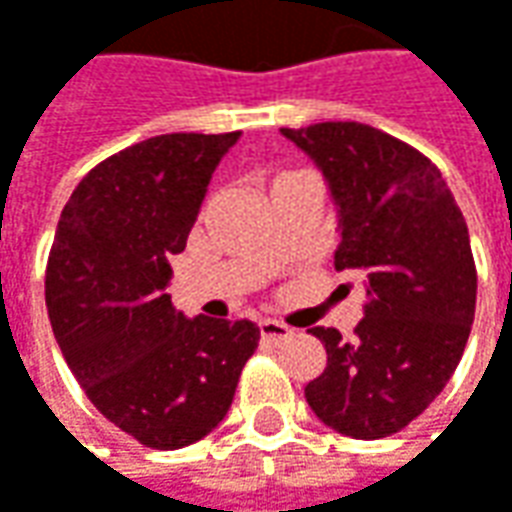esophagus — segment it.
Instances as JSON below:
<instances>
[{
    "label": "esophagus",
    "instance_id": "obj_1",
    "mask_svg": "<svg viewBox=\"0 0 512 512\" xmlns=\"http://www.w3.org/2000/svg\"><path fill=\"white\" fill-rule=\"evenodd\" d=\"M259 333H262V342L279 344V342H285L293 330H290L285 322H276V319H262V322H259Z\"/></svg>",
    "mask_w": 512,
    "mask_h": 512
}]
</instances>
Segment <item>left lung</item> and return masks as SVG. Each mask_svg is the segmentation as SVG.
<instances>
[{"label": "left lung", "instance_id": "8db88e82", "mask_svg": "<svg viewBox=\"0 0 512 512\" xmlns=\"http://www.w3.org/2000/svg\"><path fill=\"white\" fill-rule=\"evenodd\" d=\"M322 168L339 205L336 270L367 285L356 339L313 327L325 370L305 387L310 410L350 439H384L422 416L459 367L476 316L467 222L439 168L362 122L282 128Z\"/></svg>", "mask_w": 512, "mask_h": 512}]
</instances>
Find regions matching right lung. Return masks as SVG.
Instances as JSON below:
<instances>
[{
  "label": "right lung",
  "instance_id": "add662e5",
  "mask_svg": "<svg viewBox=\"0 0 512 512\" xmlns=\"http://www.w3.org/2000/svg\"><path fill=\"white\" fill-rule=\"evenodd\" d=\"M233 133H165L99 162L70 193L45 270L53 336L93 407L153 450L225 419L253 322L185 319L165 293Z\"/></svg>",
  "mask_w": 512,
  "mask_h": 512
}]
</instances>
